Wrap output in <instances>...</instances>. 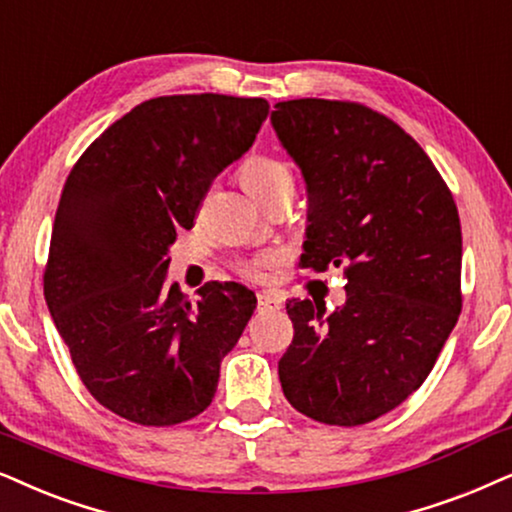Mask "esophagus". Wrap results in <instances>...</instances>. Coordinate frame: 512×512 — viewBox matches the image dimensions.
<instances>
[{
	"label": "esophagus",
	"instance_id": "34e87169",
	"mask_svg": "<svg viewBox=\"0 0 512 512\" xmlns=\"http://www.w3.org/2000/svg\"><path fill=\"white\" fill-rule=\"evenodd\" d=\"M280 308H282V301L275 294H270V291L258 294V310H280Z\"/></svg>",
	"mask_w": 512,
	"mask_h": 512
}]
</instances>
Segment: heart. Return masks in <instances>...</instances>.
<instances>
[{"mask_svg":"<svg viewBox=\"0 0 512 512\" xmlns=\"http://www.w3.org/2000/svg\"><path fill=\"white\" fill-rule=\"evenodd\" d=\"M242 183L251 192V197L265 204L268 199L291 192L294 195V174L282 159L268 155H251L242 164ZM275 263L272 256H256L251 261L240 263V275L247 280H261L265 268Z\"/></svg>","mask_w":512,"mask_h":512,"instance_id":"heart-1","label":"heart"}]
</instances>
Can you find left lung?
I'll use <instances>...</instances> for the list:
<instances>
[{"label":"left lung","instance_id":"1","mask_svg":"<svg viewBox=\"0 0 512 512\" xmlns=\"http://www.w3.org/2000/svg\"><path fill=\"white\" fill-rule=\"evenodd\" d=\"M270 122L308 188L301 268L348 277L334 313L287 303L284 397L327 426H362L421 388L459 320V211L421 145L367 105L298 98Z\"/></svg>","mask_w":512,"mask_h":512}]
</instances>
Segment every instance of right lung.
I'll return each instance as SVG.
<instances>
[{
	"mask_svg": "<svg viewBox=\"0 0 512 512\" xmlns=\"http://www.w3.org/2000/svg\"><path fill=\"white\" fill-rule=\"evenodd\" d=\"M263 98H150L72 167L51 230L44 296L79 378L141 426H176L214 400L221 360L254 315V291L209 282L190 303L167 284L176 230L268 117Z\"/></svg>",
	"mask_w": 512,
	"mask_h": 512,
	"instance_id": "add662e5",
	"label": "right lung"
}]
</instances>
